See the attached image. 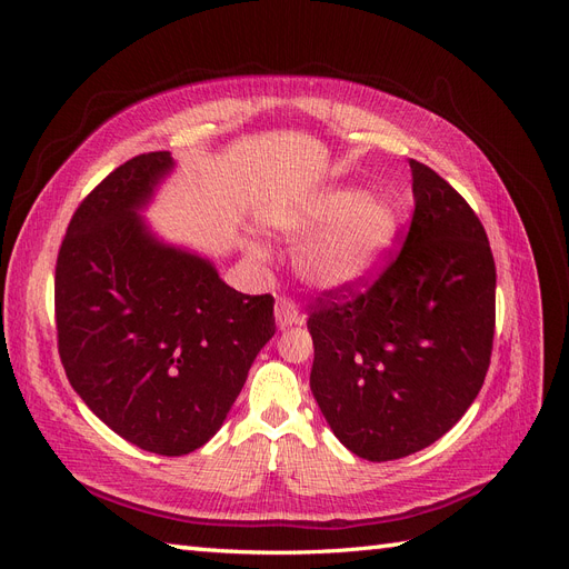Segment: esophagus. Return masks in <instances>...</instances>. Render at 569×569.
I'll use <instances>...</instances> for the list:
<instances>
[{
  "label": "esophagus",
  "instance_id": "34e87169",
  "mask_svg": "<svg viewBox=\"0 0 569 569\" xmlns=\"http://www.w3.org/2000/svg\"><path fill=\"white\" fill-rule=\"evenodd\" d=\"M274 320H278L280 330H287V327H291V325L303 322V318L299 313V306L295 301L282 299V297L278 299V303H274Z\"/></svg>",
  "mask_w": 569,
  "mask_h": 569
}]
</instances>
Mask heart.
I'll use <instances>...</instances> for the list:
<instances>
[{"mask_svg": "<svg viewBox=\"0 0 569 569\" xmlns=\"http://www.w3.org/2000/svg\"><path fill=\"white\" fill-rule=\"evenodd\" d=\"M272 228L284 239L318 232L297 253L299 278L322 291H349L385 270L401 232V209L385 194L368 197L358 187H332L303 209L274 216Z\"/></svg>", "mask_w": 569, "mask_h": 569, "instance_id": "1", "label": "heart"}]
</instances>
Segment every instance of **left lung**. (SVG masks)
Listing matches in <instances>:
<instances>
[{"label": "left lung", "instance_id": "left-lung-1", "mask_svg": "<svg viewBox=\"0 0 569 569\" xmlns=\"http://www.w3.org/2000/svg\"><path fill=\"white\" fill-rule=\"evenodd\" d=\"M416 213L401 253L366 291H327L308 330L311 391L358 458H406L441 439L485 385L496 266L479 218L410 161Z\"/></svg>", "mask_w": 569, "mask_h": 569}]
</instances>
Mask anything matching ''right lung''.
<instances>
[{"mask_svg": "<svg viewBox=\"0 0 569 569\" xmlns=\"http://www.w3.org/2000/svg\"><path fill=\"white\" fill-rule=\"evenodd\" d=\"M170 151L118 166L84 199L57 261L68 382L116 435L159 456L197 451L226 422L270 337V295L220 280L211 258L168 244L142 216Z\"/></svg>", "mask_w": 569, "mask_h": 569, "instance_id": "add662e5", "label": "right lung"}]
</instances>
